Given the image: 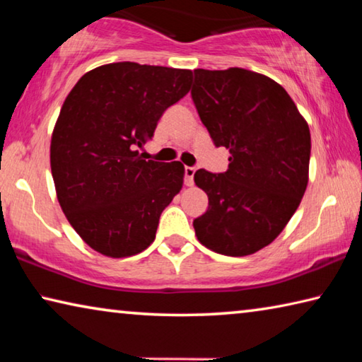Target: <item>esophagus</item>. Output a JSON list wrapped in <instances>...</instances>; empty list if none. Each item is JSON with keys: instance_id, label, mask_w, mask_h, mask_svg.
Segmentation results:
<instances>
[{"instance_id": "1", "label": "esophagus", "mask_w": 362, "mask_h": 362, "mask_svg": "<svg viewBox=\"0 0 362 362\" xmlns=\"http://www.w3.org/2000/svg\"><path fill=\"white\" fill-rule=\"evenodd\" d=\"M194 173H196V168H193V166H185V185H188V187L193 185Z\"/></svg>"}]
</instances>
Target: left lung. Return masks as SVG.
Here are the masks:
<instances>
[{"label":"left lung","mask_w":362,"mask_h":362,"mask_svg":"<svg viewBox=\"0 0 362 362\" xmlns=\"http://www.w3.org/2000/svg\"><path fill=\"white\" fill-rule=\"evenodd\" d=\"M192 99L226 173H194L209 207L193 220L214 252L243 257L268 246L297 211L308 183L311 137L296 103L272 78L244 69L194 70Z\"/></svg>","instance_id":"1"}]
</instances>
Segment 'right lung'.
<instances>
[{"mask_svg": "<svg viewBox=\"0 0 362 362\" xmlns=\"http://www.w3.org/2000/svg\"><path fill=\"white\" fill-rule=\"evenodd\" d=\"M192 71L118 62L79 78L51 142L60 207L86 244L108 257L142 252L180 192L182 163L145 161L166 110L189 90Z\"/></svg>", "mask_w": 362, "mask_h": 362, "instance_id": "1", "label": "right lung"}]
</instances>
